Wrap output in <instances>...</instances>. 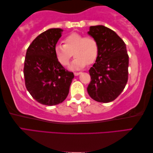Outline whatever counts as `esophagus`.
<instances>
[{
  "instance_id": "esophagus-1",
  "label": "esophagus",
  "mask_w": 153,
  "mask_h": 153,
  "mask_svg": "<svg viewBox=\"0 0 153 153\" xmlns=\"http://www.w3.org/2000/svg\"><path fill=\"white\" fill-rule=\"evenodd\" d=\"M81 72H74V74L75 75V76H78V75H79L80 74H81Z\"/></svg>"
}]
</instances>
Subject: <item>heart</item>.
Returning <instances> with one entry per match:
<instances>
[{
    "mask_svg": "<svg viewBox=\"0 0 153 153\" xmlns=\"http://www.w3.org/2000/svg\"><path fill=\"white\" fill-rule=\"evenodd\" d=\"M63 42L64 45L57 44L54 48L57 60L63 66H68L73 54L76 57L71 66L72 69L82 68L96 60L99 45L93 36L74 32L65 37Z\"/></svg>",
    "mask_w": 153,
    "mask_h": 153,
    "instance_id": "b5f03b06",
    "label": "heart"
}]
</instances>
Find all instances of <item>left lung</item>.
Instances as JSON below:
<instances>
[{
  "instance_id": "1",
  "label": "left lung",
  "mask_w": 153,
  "mask_h": 153,
  "mask_svg": "<svg viewBox=\"0 0 153 153\" xmlns=\"http://www.w3.org/2000/svg\"><path fill=\"white\" fill-rule=\"evenodd\" d=\"M88 34L96 39L99 52L89 71L91 81L87 92L96 101L108 103L121 94L128 81L126 45L116 32L104 26H91Z\"/></svg>"
}]
</instances>
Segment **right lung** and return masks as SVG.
Listing matches in <instances>:
<instances>
[{
    "mask_svg": "<svg viewBox=\"0 0 153 153\" xmlns=\"http://www.w3.org/2000/svg\"><path fill=\"white\" fill-rule=\"evenodd\" d=\"M60 28L39 34L30 45L24 60L25 85L40 104L55 106L66 98L73 72L65 70L55 55L54 48L62 36Z\"/></svg>",
    "mask_w": 153,
    "mask_h": 153,
    "instance_id": "1",
    "label": "right lung"
}]
</instances>
